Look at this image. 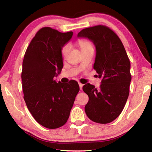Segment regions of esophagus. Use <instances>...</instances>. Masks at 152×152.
Returning a JSON list of instances; mask_svg holds the SVG:
<instances>
[{"instance_id":"esophagus-1","label":"esophagus","mask_w":152,"mask_h":152,"mask_svg":"<svg viewBox=\"0 0 152 152\" xmlns=\"http://www.w3.org/2000/svg\"><path fill=\"white\" fill-rule=\"evenodd\" d=\"M79 86H80V89L82 90V86H83V84H81V83H79Z\"/></svg>"}]
</instances>
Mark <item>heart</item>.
<instances>
[{"label": "heart", "instance_id": "obj_1", "mask_svg": "<svg viewBox=\"0 0 152 152\" xmlns=\"http://www.w3.org/2000/svg\"><path fill=\"white\" fill-rule=\"evenodd\" d=\"M78 43L80 45V47L81 48L82 51L90 48H92L91 43L86 40H79ZM70 49H71V46L70 44H68V43L63 46V48H61V54H62L64 57H66V56H68V54L70 51Z\"/></svg>", "mask_w": 152, "mask_h": 152}]
</instances>
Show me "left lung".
Wrapping results in <instances>:
<instances>
[{
	"mask_svg": "<svg viewBox=\"0 0 152 152\" xmlns=\"http://www.w3.org/2000/svg\"><path fill=\"white\" fill-rule=\"evenodd\" d=\"M86 38L96 48L94 69L101 78L99 88L87 83L82 87L89 100L84 107L92 121L106 124L119 116L129 93L131 64L121 41L104 25L86 28L78 34ZM97 76V75H96Z\"/></svg>",
	"mask_w": 152,
	"mask_h": 152,
	"instance_id": "1",
	"label": "left lung"
}]
</instances>
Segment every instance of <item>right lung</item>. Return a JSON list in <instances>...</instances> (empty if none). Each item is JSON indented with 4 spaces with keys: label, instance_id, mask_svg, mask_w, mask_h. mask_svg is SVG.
I'll use <instances>...</instances> for the list:
<instances>
[{
    "label": "right lung",
    "instance_id": "add662e5",
    "mask_svg": "<svg viewBox=\"0 0 152 152\" xmlns=\"http://www.w3.org/2000/svg\"><path fill=\"white\" fill-rule=\"evenodd\" d=\"M72 35V31L42 28L29 43L23 61L25 103L36 121L48 129L60 127L67 122L80 90L75 80L64 84L54 79L63 68L61 48Z\"/></svg>",
    "mask_w": 152,
    "mask_h": 152
}]
</instances>
